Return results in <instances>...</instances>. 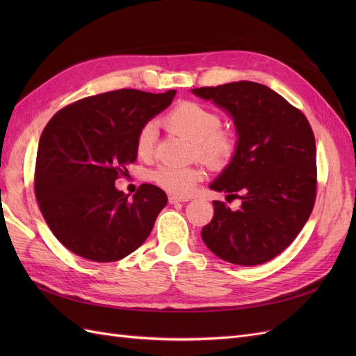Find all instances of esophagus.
Returning <instances> with one entry per match:
<instances>
[{"label": "esophagus", "mask_w": 356, "mask_h": 356, "mask_svg": "<svg viewBox=\"0 0 356 356\" xmlns=\"http://www.w3.org/2000/svg\"><path fill=\"white\" fill-rule=\"evenodd\" d=\"M188 202V197H178V196H169V203L177 204V203H184Z\"/></svg>", "instance_id": "34e87169"}]
</instances>
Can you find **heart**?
Wrapping results in <instances>:
<instances>
[{"instance_id":"1","label":"heart","mask_w":356,"mask_h":356,"mask_svg":"<svg viewBox=\"0 0 356 356\" xmlns=\"http://www.w3.org/2000/svg\"><path fill=\"white\" fill-rule=\"evenodd\" d=\"M172 132L187 138L195 147L196 156L213 169L229 166L238 154L239 132L233 127H221V115L195 101L177 104L163 118ZM156 126L147 123L136 136V152L141 157L153 154ZM203 177L202 170L193 166L163 165L153 172V181L172 195L186 196Z\"/></svg>"}]
</instances>
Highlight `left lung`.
<instances>
[{
    "mask_svg": "<svg viewBox=\"0 0 356 356\" xmlns=\"http://www.w3.org/2000/svg\"><path fill=\"white\" fill-rule=\"evenodd\" d=\"M227 111L238 154L211 188L241 199L213 200L202 239L221 260L257 266L281 254L303 229L316 199V145L306 115L267 86L234 81L191 90Z\"/></svg>",
    "mask_w": 356,
    "mask_h": 356,
    "instance_id": "left-lung-1",
    "label": "left lung"
}]
</instances>
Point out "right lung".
I'll return each mask as SVG.
<instances>
[{
  "mask_svg": "<svg viewBox=\"0 0 356 356\" xmlns=\"http://www.w3.org/2000/svg\"><path fill=\"white\" fill-rule=\"evenodd\" d=\"M175 90L120 89L88 96L50 118L35 161V197L56 239L86 260L111 263L141 246L166 193L143 184L129 200L114 182L136 160V136Z\"/></svg>",
  "mask_w": 356,
  "mask_h": 356,
  "instance_id": "1",
  "label": "right lung"
}]
</instances>
